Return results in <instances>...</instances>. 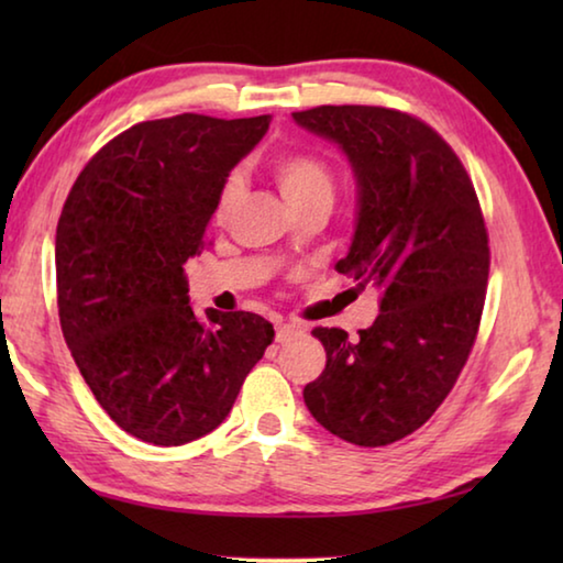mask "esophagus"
Wrapping results in <instances>:
<instances>
[{"mask_svg": "<svg viewBox=\"0 0 563 563\" xmlns=\"http://www.w3.org/2000/svg\"><path fill=\"white\" fill-rule=\"evenodd\" d=\"M302 332H305V325H300V322H280L278 330H275V340L290 342L298 335H302Z\"/></svg>", "mask_w": 563, "mask_h": 563, "instance_id": "obj_1", "label": "esophagus"}]
</instances>
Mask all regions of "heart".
Wrapping results in <instances>:
<instances>
[{
	"label": "heart",
	"instance_id": "b5f03b06",
	"mask_svg": "<svg viewBox=\"0 0 563 563\" xmlns=\"http://www.w3.org/2000/svg\"><path fill=\"white\" fill-rule=\"evenodd\" d=\"M273 176L278 180L285 201L292 208L308 206V203H332L335 198V174H332L330 164L318 154L310 151H292V154H283L275 158ZM243 190L241 174H231L225 178L216 203V216L225 218L231 208L238 203Z\"/></svg>",
	"mask_w": 563,
	"mask_h": 563
}]
</instances>
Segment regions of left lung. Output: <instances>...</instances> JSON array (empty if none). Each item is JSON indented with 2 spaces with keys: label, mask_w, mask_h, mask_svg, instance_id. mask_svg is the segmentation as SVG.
Listing matches in <instances>:
<instances>
[{
  "label": "left lung",
  "mask_w": 563,
  "mask_h": 563,
  "mask_svg": "<svg viewBox=\"0 0 563 563\" xmlns=\"http://www.w3.org/2000/svg\"><path fill=\"white\" fill-rule=\"evenodd\" d=\"M292 119L347 156L355 235L335 268L383 295L357 340L312 330L328 362L305 405L340 440L393 444L437 412L472 352L489 278L482 208L450 144L409 113L318 107Z\"/></svg>",
  "instance_id": "left-lung-1"
}]
</instances>
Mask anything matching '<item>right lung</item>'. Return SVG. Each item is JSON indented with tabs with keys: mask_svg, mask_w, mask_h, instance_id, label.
<instances>
[{
	"mask_svg": "<svg viewBox=\"0 0 563 563\" xmlns=\"http://www.w3.org/2000/svg\"><path fill=\"white\" fill-rule=\"evenodd\" d=\"M271 117L144 121L111 139L74 180L56 225L66 345L97 402L141 442L213 432L275 332L255 312L188 302L184 265L238 161Z\"/></svg>",
	"mask_w": 563,
	"mask_h": 563,
	"instance_id": "1",
	"label": "right lung"
}]
</instances>
